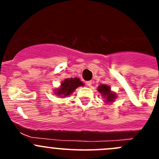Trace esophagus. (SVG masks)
Masks as SVG:
<instances>
[{
    "mask_svg": "<svg viewBox=\"0 0 159 159\" xmlns=\"http://www.w3.org/2000/svg\"><path fill=\"white\" fill-rule=\"evenodd\" d=\"M86 85L89 86V87H91V84H92V82H91V81H86Z\"/></svg>",
    "mask_w": 159,
    "mask_h": 159,
    "instance_id": "1",
    "label": "esophagus"
}]
</instances>
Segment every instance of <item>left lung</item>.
Segmentation results:
<instances>
[{"mask_svg": "<svg viewBox=\"0 0 159 159\" xmlns=\"http://www.w3.org/2000/svg\"><path fill=\"white\" fill-rule=\"evenodd\" d=\"M110 87L109 86H107L105 84H102L98 87V91L100 93H102V96H104V98H105L106 102H113L114 99L116 98V95H115V93L111 92L110 90Z\"/></svg>", "mask_w": 159, "mask_h": 159, "instance_id": "left-lung-1", "label": "left lung"}]
</instances>
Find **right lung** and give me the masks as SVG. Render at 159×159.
Returning a JSON list of instances; mask_svg holds the SVG:
<instances>
[{
    "label": "right lung",
    "instance_id": "1",
    "mask_svg": "<svg viewBox=\"0 0 159 159\" xmlns=\"http://www.w3.org/2000/svg\"><path fill=\"white\" fill-rule=\"evenodd\" d=\"M82 85H84V84L78 78H67L61 83V88L57 89L55 93L57 96L66 97L71 94L77 88Z\"/></svg>",
    "mask_w": 159,
    "mask_h": 159
}]
</instances>
